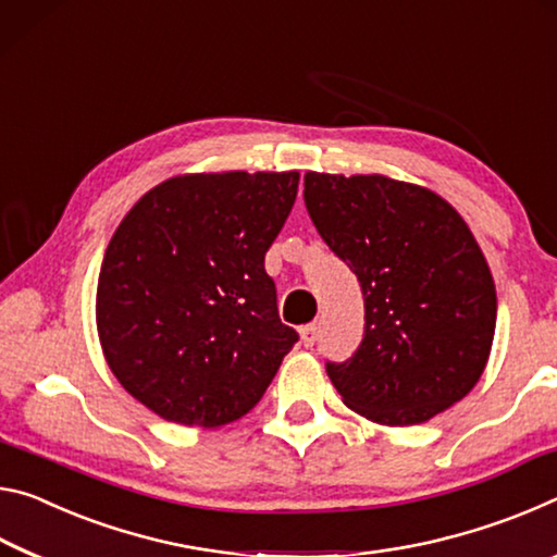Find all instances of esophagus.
Listing matches in <instances>:
<instances>
[{
	"mask_svg": "<svg viewBox=\"0 0 557 557\" xmlns=\"http://www.w3.org/2000/svg\"><path fill=\"white\" fill-rule=\"evenodd\" d=\"M315 341H318V325L315 323L300 327V343H304L306 348H313Z\"/></svg>",
	"mask_w": 557,
	"mask_h": 557,
	"instance_id": "obj_1",
	"label": "esophagus"
}]
</instances>
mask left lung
I'll list each match as a JSON object with an SVG mask.
<instances>
[{"label":"left lung","mask_w":557,"mask_h":557,"mask_svg":"<svg viewBox=\"0 0 557 557\" xmlns=\"http://www.w3.org/2000/svg\"><path fill=\"white\" fill-rule=\"evenodd\" d=\"M304 185L318 234L364 298L358 350L325 362L343 403L387 426L457 405L496 331V286L467 222L430 189L382 175L306 172Z\"/></svg>","instance_id":"1"}]
</instances>
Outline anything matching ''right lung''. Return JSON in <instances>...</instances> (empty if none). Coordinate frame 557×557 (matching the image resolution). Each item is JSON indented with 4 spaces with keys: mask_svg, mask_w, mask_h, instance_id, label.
Segmentation results:
<instances>
[{
    "mask_svg": "<svg viewBox=\"0 0 557 557\" xmlns=\"http://www.w3.org/2000/svg\"><path fill=\"white\" fill-rule=\"evenodd\" d=\"M298 177H172L140 197L108 244L96 294L108 368L168 422L222 426L244 417L296 345L263 257Z\"/></svg>",
    "mask_w": 557,
    "mask_h": 557,
    "instance_id": "1",
    "label": "right lung"
}]
</instances>
